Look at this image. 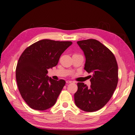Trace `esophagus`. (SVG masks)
Wrapping results in <instances>:
<instances>
[{
  "instance_id": "esophagus-1",
  "label": "esophagus",
  "mask_w": 135,
  "mask_h": 135,
  "mask_svg": "<svg viewBox=\"0 0 135 135\" xmlns=\"http://www.w3.org/2000/svg\"><path fill=\"white\" fill-rule=\"evenodd\" d=\"M73 81H70V80H67V81H66V83L67 84H70V83H73Z\"/></svg>"
}]
</instances>
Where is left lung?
Returning a JSON list of instances; mask_svg holds the SVG:
<instances>
[{
    "label": "left lung",
    "mask_w": 135,
    "mask_h": 135,
    "mask_svg": "<svg viewBox=\"0 0 135 135\" xmlns=\"http://www.w3.org/2000/svg\"><path fill=\"white\" fill-rule=\"evenodd\" d=\"M77 44L85 57L84 70L93 74L89 87L83 83H77L75 104L84 111L95 112L107 104L117 88V62L112 52L97 40H84Z\"/></svg>",
    "instance_id": "1"
}]
</instances>
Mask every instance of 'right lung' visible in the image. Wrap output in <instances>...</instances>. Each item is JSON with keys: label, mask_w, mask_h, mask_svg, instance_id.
Returning a JSON list of instances; mask_svg holds the SVG:
<instances>
[{"label": "right lung", "mask_w": 135, "mask_h": 135, "mask_svg": "<svg viewBox=\"0 0 135 135\" xmlns=\"http://www.w3.org/2000/svg\"><path fill=\"white\" fill-rule=\"evenodd\" d=\"M72 44L41 40L20 55L16 70L17 84L21 96L31 108L44 110L55 104L65 81L49 77L47 70L57 65L61 55Z\"/></svg>", "instance_id": "1"}]
</instances>
